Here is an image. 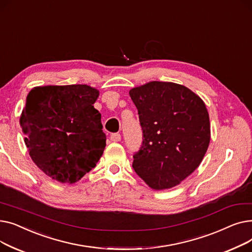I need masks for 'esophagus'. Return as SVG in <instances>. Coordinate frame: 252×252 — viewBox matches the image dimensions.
Segmentation results:
<instances>
[{
    "label": "esophagus",
    "instance_id": "1",
    "mask_svg": "<svg viewBox=\"0 0 252 252\" xmlns=\"http://www.w3.org/2000/svg\"><path fill=\"white\" fill-rule=\"evenodd\" d=\"M121 139H122V136H121V134H118V133L112 134V135L110 136V140H111L112 142H119V141H121Z\"/></svg>",
    "mask_w": 252,
    "mask_h": 252
}]
</instances>
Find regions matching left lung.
Here are the masks:
<instances>
[{"label": "left lung", "instance_id": "1", "mask_svg": "<svg viewBox=\"0 0 252 252\" xmlns=\"http://www.w3.org/2000/svg\"><path fill=\"white\" fill-rule=\"evenodd\" d=\"M143 130L136 174L155 190L173 188L199 166L210 141L204 102L188 88L150 82L129 91Z\"/></svg>", "mask_w": 252, "mask_h": 252}]
</instances>
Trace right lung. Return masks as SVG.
Wrapping results in <instances>:
<instances>
[{"mask_svg":"<svg viewBox=\"0 0 252 252\" xmlns=\"http://www.w3.org/2000/svg\"><path fill=\"white\" fill-rule=\"evenodd\" d=\"M99 91L87 85L35 87L20 116L32 161L61 183H75L96 166L106 146Z\"/></svg>","mask_w":252,"mask_h":252,"instance_id":"1","label":"right lung"}]
</instances>
